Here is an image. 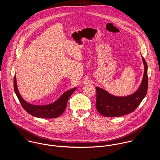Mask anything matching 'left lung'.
<instances>
[{
    "label": "left lung",
    "mask_w": 160,
    "mask_h": 160,
    "mask_svg": "<svg viewBox=\"0 0 160 160\" xmlns=\"http://www.w3.org/2000/svg\"><path fill=\"white\" fill-rule=\"evenodd\" d=\"M144 65V73L142 81L139 88L133 94L127 97H116L104 89L96 87V108L102 116L120 117L133 112L144 98L148 89L147 64L142 56Z\"/></svg>",
    "instance_id": "8db88e82"
}]
</instances>
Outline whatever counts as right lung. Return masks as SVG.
<instances>
[{
    "instance_id": "obj_1",
    "label": "right lung",
    "mask_w": 160,
    "mask_h": 160,
    "mask_svg": "<svg viewBox=\"0 0 160 160\" xmlns=\"http://www.w3.org/2000/svg\"><path fill=\"white\" fill-rule=\"evenodd\" d=\"M76 88H74L65 92L56 102L52 104L43 106L33 105L26 102L21 97L18 90L16 76L14 77V90L15 93L18 97L22 108L29 114L39 118H53L61 116L66 109L68 98L76 90Z\"/></svg>"
}]
</instances>
